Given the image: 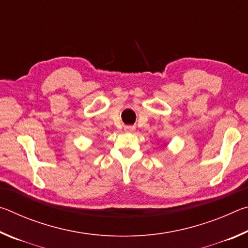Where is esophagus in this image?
Listing matches in <instances>:
<instances>
[{"instance_id": "esophagus-1", "label": "esophagus", "mask_w": 248, "mask_h": 248, "mask_svg": "<svg viewBox=\"0 0 248 248\" xmlns=\"http://www.w3.org/2000/svg\"><path fill=\"white\" fill-rule=\"evenodd\" d=\"M134 130H136V128H134L133 125H125V127H124L125 132H133Z\"/></svg>"}]
</instances>
